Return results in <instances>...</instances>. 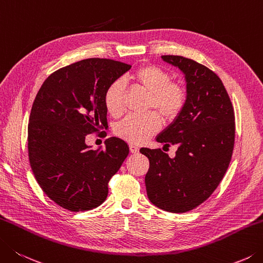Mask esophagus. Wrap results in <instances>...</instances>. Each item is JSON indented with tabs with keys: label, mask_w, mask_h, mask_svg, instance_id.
<instances>
[{
	"label": "esophagus",
	"mask_w": 263,
	"mask_h": 263,
	"mask_svg": "<svg viewBox=\"0 0 263 263\" xmlns=\"http://www.w3.org/2000/svg\"><path fill=\"white\" fill-rule=\"evenodd\" d=\"M129 150H130L132 153H138V152H140V147L136 146L135 144H130L129 145Z\"/></svg>",
	"instance_id": "esophagus-1"
}]
</instances>
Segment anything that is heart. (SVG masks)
I'll return each mask as SVG.
<instances>
[{"mask_svg": "<svg viewBox=\"0 0 263 263\" xmlns=\"http://www.w3.org/2000/svg\"><path fill=\"white\" fill-rule=\"evenodd\" d=\"M133 81L150 93L148 108H156L166 121H173L181 115L186 103V90L181 83L172 81L170 71L155 64H146L133 74ZM125 82L117 79L104 92V105L111 116H119L123 110ZM161 120L156 112L146 115H129L115 126L116 135L132 144H140L159 132Z\"/></svg>", "mask_w": 263, "mask_h": 263, "instance_id": "b5f03b06", "label": "heart"}]
</instances>
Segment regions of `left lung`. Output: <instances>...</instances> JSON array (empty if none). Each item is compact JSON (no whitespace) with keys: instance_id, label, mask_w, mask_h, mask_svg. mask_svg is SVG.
Segmentation results:
<instances>
[{"instance_id":"left-lung-1","label":"left lung","mask_w":263,"mask_h":263,"mask_svg":"<svg viewBox=\"0 0 263 263\" xmlns=\"http://www.w3.org/2000/svg\"><path fill=\"white\" fill-rule=\"evenodd\" d=\"M186 81V103L157 142L177 145L170 158L161 148L143 147L150 167L145 175L150 201L171 213L189 212L210 198L229 167L235 145V111L221 79L192 59L165 54Z\"/></svg>"}]
</instances>
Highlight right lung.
<instances>
[{"mask_svg": "<svg viewBox=\"0 0 263 263\" xmlns=\"http://www.w3.org/2000/svg\"><path fill=\"white\" fill-rule=\"evenodd\" d=\"M132 65L88 58L50 74L34 100L28 122V158L43 192L63 209L89 211L103 204L108 181L129 153L110 137L90 150L86 136L106 128L104 92Z\"/></svg>", "mask_w": 263, "mask_h": 263, "instance_id": "1", "label": "right lung"}]
</instances>
